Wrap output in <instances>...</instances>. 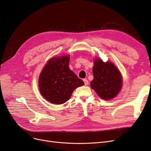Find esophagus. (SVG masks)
<instances>
[{
	"label": "esophagus",
	"instance_id": "34e87169",
	"mask_svg": "<svg viewBox=\"0 0 151 151\" xmlns=\"http://www.w3.org/2000/svg\"><path fill=\"white\" fill-rule=\"evenodd\" d=\"M83 81H84V85L85 86H88V84H89L88 81L86 79H83Z\"/></svg>",
	"mask_w": 151,
	"mask_h": 151
}]
</instances>
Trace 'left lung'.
Masks as SVG:
<instances>
[{
    "label": "left lung",
    "mask_w": 151,
    "mask_h": 151,
    "mask_svg": "<svg viewBox=\"0 0 151 151\" xmlns=\"http://www.w3.org/2000/svg\"><path fill=\"white\" fill-rule=\"evenodd\" d=\"M93 72L94 78L90 85L99 96L105 100L115 98L122 86V76L118 68L111 62H104L97 58L94 60Z\"/></svg>",
    "instance_id": "obj_1"
}]
</instances>
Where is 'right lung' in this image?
Listing matches in <instances>:
<instances>
[{
  "label": "right lung",
  "mask_w": 151,
  "mask_h": 151,
  "mask_svg": "<svg viewBox=\"0 0 151 151\" xmlns=\"http://www.w3.org/2000/svg\"><path fill=\"white\" fill-rule=\"evenodd\" d=\"M68 63V56L54 57L48 61L41 72L40 91L50 103L57 104L65 103L74 89L84 84L70 69Z\"/></svg>",
  "instance_id": "1"
}]
</instances>
